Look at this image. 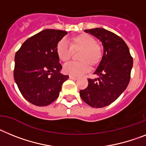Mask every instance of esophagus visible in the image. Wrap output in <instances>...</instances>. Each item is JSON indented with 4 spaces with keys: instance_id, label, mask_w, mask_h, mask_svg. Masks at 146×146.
Listing matches in <instances>:
<instances>
[{
    "instance_id": "esophagus-1",
    "label": "esophagus",
    "mask_w": 146,
    "mask_h": 146,
    "mask_svg": "<svg viewBox=\"0 0 146 146\" xmlns=\"http://www.w3.org/2000/svg\"><path fill=\"white\" fill-rule=\"evenodd\" d=\"M70 79H73V80H76L77 78H78V77L74 76H70Z\"/></svg>"
}]
</instances>
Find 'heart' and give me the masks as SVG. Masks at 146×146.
Listing matches in <instances>:
<instances>
[{"label":"heart","instance_id":"1","mask_svg":"<svg viewBox=\"0 0 146 146\" xmlns=\"http://www.w3.org/2000/svg\"><path fill=\"white\" fill-rule=\"evenodd\" d=\"M68 46L64 40H60L56 47V53L59 60L67 62L70 59L72 51H78L79 62H70L63 66V72L70 76H79L89 71L90 66H96L103 58V47L91 35L80 34L70 37Z\"/></svg>","mask_w":146,"mask_h":146}]
</instances>
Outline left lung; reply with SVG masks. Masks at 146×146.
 I'll return each instance as SVG.
<instances>
[{"instance_id":"obj_1","label":"left lung","mask_w":146,"mask_h":146,"mask_svg":"<svg viewBox=\"0 0 146 146\" xmlns=\"http://www.w3.org/2000/svg\"><path fill=\"white\" fill-rule=\"evenodd\" d=\"M102 42L104 56L95 72L98 78H88V86L80 90V96L92 107L111 104L122 94L131 78L133 58L122 38L102 28L87 29Z\"/></svg>"}]
</instances>
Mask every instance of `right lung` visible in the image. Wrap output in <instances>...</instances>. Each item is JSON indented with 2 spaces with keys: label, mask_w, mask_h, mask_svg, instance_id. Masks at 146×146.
I'll use <instances>...</instances> for the list:
<instances>
[{
  "label": "right lung",
  "mask_w": 146,
  "mask_h": 146,
  "mask_svg": "<svg viewBox=\"0 0 146 146\" xmlns=\"http://www.w3.org/2000/svg\"><path fill=\"white\" fill-rule=\"evenodd\" d=\"M68 32L45 29L24 42L15 56L14 78L29 102L47 106L59 96L68 76L59 73L62 65L56 53L57 43Z\"/></svg>",
  "instance_id": "obj_1"
}]
</instances>
